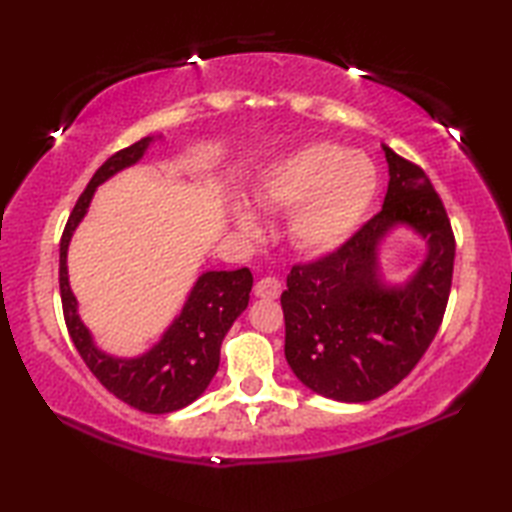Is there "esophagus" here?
Returning <instances> with one entry per match:
<instances>
[{"mask_svg":"<svg viewBox=\"0 0 512 512\" xmlns=\"http://www.w3.org/2000/svg\"><path fill=\"white\" fill-rule=\"evenodd\" d=\"M255 297L259 299H277L279 292H281V284L275 277H264L259 279L255 284Z\"/></svg>","mask_w":512,"mask_h":512,"instance_id":"1","label":"esophagus"}]
</instances>
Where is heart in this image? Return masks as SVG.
<instances>
[{
  "mask_svg": "<svg viewBox=\"0 0 512 512\" xmlns=\"http://www.w3.org/2000/svg\"><path fill=\"white\" fill-rule=\"evenodd\" d=\"M376 184V167L363 151L312 143L270 167L250 195L259 209H292L288 233L301 250L330 253L363 220ZM231 222L239 233L259 231V217L242 202L231 206Z\"/></svg>",
  "mask_w": 512,
  "mask_h": 512,
  "instance_id": "b5f03b06",
  "label": "heart"
}]
</instances>
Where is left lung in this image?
Masks as SVG:
<instances>
[{"mask_svg":"<svg viewBox=\"0 0 512 512\" xmlns=\"http://www.w3.org/2000/svg\"><path fill=\"white\" fill-rule=\"evenodd\" d=\"M389 184L383 211L350 242L295 266L281 295L286 361L314 394L367 402L396 387L427 352L449 301L455 239L427 173L383 145ZM423 239V262L402 280L382 273L391 232Z\"/></svg>","mask_w":512,"mask_h":512,"instance_id":"8db88e82","label":"left lung"}]
</instances>
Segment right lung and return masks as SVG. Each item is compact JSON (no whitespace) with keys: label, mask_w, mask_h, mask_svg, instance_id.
Returning <instances> with one entry per match:
<instances>
[{"label":"right lung","mask_w":512,"mask_h":512,"mask_svg":"<svg viewBox=\"0 0 512 512\" xmlns=\"http://www.w3.org/2000/svg\"><path fill=\"white\" fill-rule=\"evenodd\" d=\"M162 136H147L121 149L96 169L81 193L59 246V288L70 339L99 383L127 405L145 413H171L198 400L220 367V345L235 319L248 306L253 275L248 268L204 270L195 279L187 301L160 334V339L136 356L105 352L79 314L70 277L68 248L74 231L88 215L96 189L116 173L138 165L147 149Z\"/></svg>","instance_id":"add662e5"}]
</instances>
